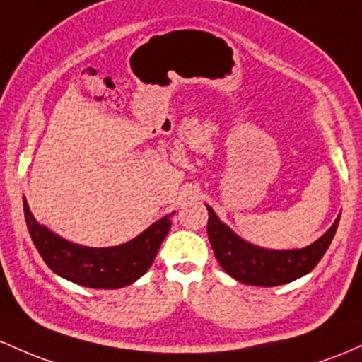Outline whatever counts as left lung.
Returning <instances> with one entry per match:
<instances>
[{"label": "left lung", "instance_id": "left-lung-1", "mask_svg": "<svg viewBox=\"0 0 362 362\" xmlns=\"http://www.w3.org/2000/svg\"><path fill=\"white\" fill-rule=\"evenodd\" d=\"M206 210H209L206 233L218 265L239 282L262 287L282 286L310 274L327 253L340 221L339 214L330 229L310 246L294 247V250H267L251 245L235 234L217 217L212 206L206 205Z\"/></svg>", "mask_w": 362, "mask_h": 362}]
</instances>
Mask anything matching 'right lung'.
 I'll return each instance as SVG.
<instances>
[{
    "mask_svg": "<svg viewBox=\"0 0 362 362\" xmlns=\"http://www.w3.org/2000/svg\"><path fill=\"white\" fill-rule=\"evenodd\" d=\"M23 212L32 243L46 265L59 277L90 289H121L140 279L152 267L170 229V217L176 214L164 215L123 245L88 247L68 241L44 224H39L28 209L25 197Z\"/></svg>",
    "mask_w": 362,
    "mask_h": 362,
    "instance_id": "1",
    "label": "right lung"
}]
</instances>
